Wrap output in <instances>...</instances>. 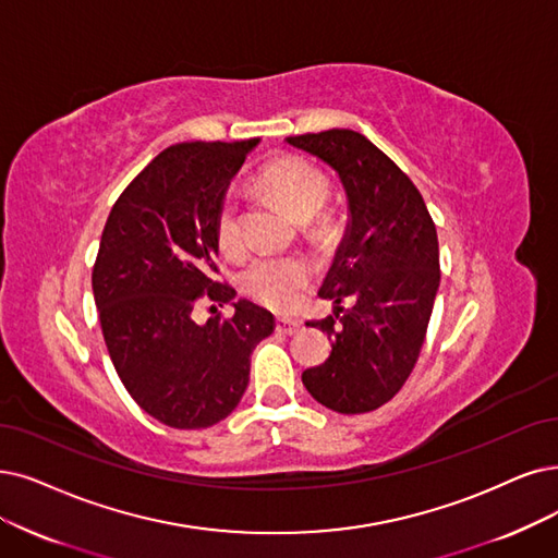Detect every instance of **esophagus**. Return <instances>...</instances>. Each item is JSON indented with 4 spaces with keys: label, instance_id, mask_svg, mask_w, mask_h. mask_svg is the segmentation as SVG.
Returning <instances> with one entry per match:
<instances>
[{
    "label": "esophagus",
    "instance_id": "34e87169",
    "mask_svg": "<svg viewBox=\"0 0 558 558\" xmlns=\"http://www.w3.org/2000/svg\"><path fill=\"white\" fill-rule=\"evenodd\" d=\"M300 329H302V323H298V320L277 318V331H279V333H286V337H293V333H298Z\"/></svg>",
    "mask_w": 558,
    "mask_h": 558
}]
</instances>
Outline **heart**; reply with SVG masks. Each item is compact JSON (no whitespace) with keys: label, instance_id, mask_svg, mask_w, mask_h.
Masks as SVG:
<instances>
[{"label":"heart","instance_id":"obj_1","mask_svg":"<svg viewBox=\"0 0 558 558\" xmlns=\"http://www.w3.org/2000/svg\"><path fill=\"white\" fill-rule=\"evenodd\" d=\"M256 183L263 192L270 194L281 208L291 215L298 225H308V235L323 240L331 233L329 217L318 215L329 198L327 175L300 155H281L267 162ZM215 233L219 250L227 256H235L242 250V231L238 206L233 198H227L219 206ZM308 281V267L298 258L260 256L250 263L240 277L242 291L258 304L275 311H291Z\"/></svg>","mask_w":558,"mask_h":558}]
</instances>
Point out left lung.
<instances>
[{
  "mask_svg": "<svg viewBox=\"0 0 558 558\" xmlns=\"http://www.w3.org/2000/svg\"><path fill=\"white\" fill-rule=\"evenodd\" d=\"M286 142L337 171L348 196L345 235L318 291L333 316L306 323L327 331L331 352L302 383L333 412H371L405 385L426 339L439 288L435 221L410 178L360 132Z\"/></svg>",
  "mask_w": 558,
  "mask_h": 558,
  "instance_id": "8db88e82",
  "label": "left lung"
}]
</instances>
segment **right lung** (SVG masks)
I'll list each match as a JSON object with an SVG mask.
<instances>
[{"label": "right lung", "mask_w": 558, "mask_h": 558, "mask_svg": "<svg viewBox=\"0 0 558 558\" xmlns=\"http://www.w3.org/2000/svg\"><path fill=\"white\" fill-rule=\"evenodd\" d=\"M256 146H169L123 190L100 238L92 283L111 364L135 403L169 428L227 418L247 389L254 348L275 329L270 311L235 302L215 279L217 213ZM202 301H233L236 311L198 326Z\"/></svg>", "instance_id": "right-lung-1"}]
</instances>
